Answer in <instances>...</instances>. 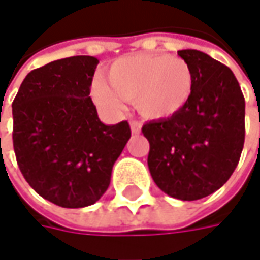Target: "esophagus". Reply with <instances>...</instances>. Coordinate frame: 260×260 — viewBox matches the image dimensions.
<instances>
[{"mask_svg":"<svg viewBox=\"0 0 260 260\" xmlns=\"http://www.w3.org/2000/svg\"><path fill=\"white\" fill-rule=\"evenodd\" d=\"M130 127H132V133L133 135H139L142 132V123L140 121H132Z\"/></svg>","mask_w":260,"mask_h":260,"instance_id":"1","label":"esophagus"}]
</instances>
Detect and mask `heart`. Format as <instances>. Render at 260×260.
I'll return each mask as SVG.
<instances>
[{"instance_id":"b5f03b06","label":"heart","mask_w":260,"mask_h":260,"mask_svg":"<svg viewBox=\"0 0 260 260\" xmlns=\"http://www.w3.org/2000/svg\"><path fill=\"white\" fill-rule=\"evenodd\" d=\"M108 85L96 79L91 94L95 104L108 113H120L123 101L135 103L146 118H166L179 113L194 88L191 66L169 55L128 56L117 60L107 74Z\"/></svg>"}]
</instances>
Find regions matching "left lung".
Masks as SVG:
<instances>
[{
	"label": "left lung",
	"instance_id": "8db88e82",
	"mask_svg": "<svg viewBox=\"0 0 260 260\" xmlns=\"http://www.w3.org/2000/svg\"><path fill=\"white\" fill-rule=\"evenodd\" d=\"M194 74L184 108L142 128L149 140L147 165L169 197L195 201L229 181L245 143V96L230 68L200 50H179Z\"/></svg>",
	"mask_w": 260,
	"mask_h": 260
}]
</instances>
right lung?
I'll return each instance as SVG.
<instances>
[{"mask_svg":"<svg viewBox=\"0 0 260 260\" xmlns=\"http://www.w3.org/2000/svg\"><path fill=\"white\" fill-rule=\"evenodd\" d=\"M98 59L72 56L25 76L13 101V146L28 185L63 207L95 204L132 132L101 123L89 96Z\"/></svg>","mask_w":260,"mask_h":260,"instance_id":"1","label":"right lung"}]
</instances>
